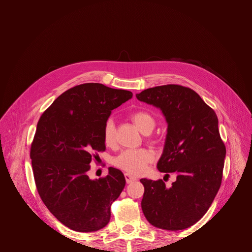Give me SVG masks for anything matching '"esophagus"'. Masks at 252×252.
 I'll return each instance as SVG.
<instances>
[{
    "label": "esophagus",
    "instance_id": "esophagus-1",
    "mask_svg": "<svg viewBox=\"0 0 252 252\" xmlns=\"http://www.w3.org/2000/svg\"><path fill=\"white\" fill-rule=\"evenodd\" d=\"M125 178H126V181L127 184H129V183H131V182L137 181V178H136V177L131 176V175H129V174H125Z\"/></svg>",
    "mask_w": 252,
    "mask_h": 252
}]
</instances>
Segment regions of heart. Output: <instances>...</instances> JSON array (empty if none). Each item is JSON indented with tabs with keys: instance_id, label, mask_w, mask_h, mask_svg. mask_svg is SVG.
<instances>
[{
	"instance_id": "heart-1",
	"label": "heart",
	"mask_w": 252,
	"mask_h": 252,
	"mask_svg": "<svg viewBox=\"0 0 252 252\" xmlns=\"http://www.w3.org/2000/svg\"><path fill=\"white\" fill-rule=\"evenodd\" d=\"M131 122L143 134H149L155 126V119L146 110H137L129 115ZM103 140L106 145H112L115 141V126L112 119H108L104 125ZM155 158L153 151L149 149H129L123 151L113 160L115 166L131 175L145 173L149 163Z\"/></svg>"
}]
</instances>
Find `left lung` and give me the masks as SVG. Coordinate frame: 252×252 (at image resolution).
I'll return each instance as SVG.
<instances>
[{"instance_id": "8db88e82", "label": "left lung", "mask_w": 252, "mask_h": 252, "mask_svg": "<svg viewBox=\"0 0 252 252\" xmlns=\"http://www.w3.org/2000/svg\"><path fill=\"white\" fill-rule=\"evenodd\" d=\"M136 97L165 116L167 134L157 168L177 176L170 188L162 180H140L144 216L156 228L187 229L206 214L221 184L226 146L218 116L195 91L179 85L150 88Z\"/></svg>"}]
</instances>
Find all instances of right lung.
<instances>
[{
	"instance_id": "right-lung-1",
	"label": "right lung",
	"mask_w": 252,
	"mask_h": 252,
	"mask_svg": "<svg viewBox=\"0 0 252 252\" xmlns=\"http://www.w3.org/2000/svg\"><path fill=\"white\" fill-rule=\"evenodd\" d=\"M133 93L88 83L65 91L39 117L31 147L35 186L60 222L95 232L110 220V206L126 186L121 170L91 180V161L105 151L103 128L111 111Z\"/></svg>"
}]
</instances>
